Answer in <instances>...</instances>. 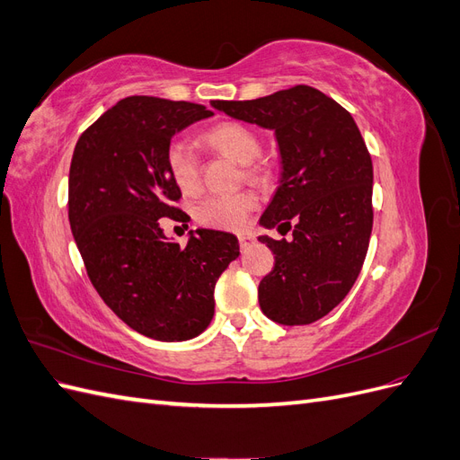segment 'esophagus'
Segmentation results:
<instances>
[{
	"mask_svg": "<svg viewBox=\"0 0 460 460\" xmlns=\"http://www.w3.org/2000/svg\"><path fill=\"white\" fill-rule=\"evenodd\" d=\"M238 240H240V247L242 249H247L249 245H253V242H255L253 235H249V234H240Z\"/></svg>",
	"mask_w": 460,
	"mask_h": 460,
	"instance_id": "1",
	"label": "esophagus"
}]
</instances>
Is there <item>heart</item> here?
<instances>
[{
	"mask_svg": "<svg viewBox=\"0 0 460 460\" xmlns=\"http://www.w3.org/2000/svg\"><path fill=\"white\" fill-rule=\"evenodd\" d=\"M203 140L213 149L225 153L234 161L243 163V176L247 180H262L269 166L259 159L261 137L238 120H222L203 134ZM164 164L174 184L184 193L198 191L201 186V161L196 147L186 137H174L166 146ZM257 208V198L252 191L225 193V196H208L196 207L199 225L215 230H242Z\"/></svg>",
	"mask_w": 460,
	"mask_h": 460,
	"instance_id": "obj_1",
	"label": "heart"
}]
</instances>
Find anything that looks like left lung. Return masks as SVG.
Here are the masks:
<instances>
[{
    "label": "left lung",
    "mask_w": 460,
    "mask_h": 460,
    "mask_svg": "<svg viewBox=\"0 0 460 460\" xmlns=\"http://www.w3.org/2000/svg\"><path fill=\"white\" fill-rule=\"evenodd\" d=\"M213 107L262 128L280 147L282 180L261 225L294 240L261 235L274 269L259 284V305L274 323L311 324L349 294L372 232V159L349 111L313 86Z\"/></svg>",
    "instance_id": "8db88e82"
}]
</instances>
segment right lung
Listing matches in <instances>:
<instances>
[{
	"instance_id": "add662e5",
	"label": "right lung",
	"mask_w": 460,
	"mask_h": 460,
	"mask_svg": "<svg viewBox=\"0 0 460 460\" xmlns=\"http://www.w3.org/2000/svg\"><path fill=\"white\" fill-rule=\"evenodd\" d=\"M190 102L132 95L78 137L68 172V222L90 282L122 323L159 341L199 336L215 284L238 259L234 234L196 230L180 247L159 218H190L164 164L171 137L211 117Z\"/></svg>"
}]
</instances>
